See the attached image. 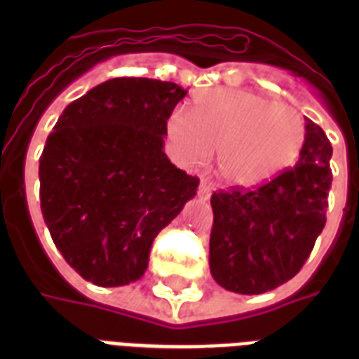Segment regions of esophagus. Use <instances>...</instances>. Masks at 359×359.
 Masks as SVG:
<instances>
[{
  "label": "esophagus",
  "mask_w": 359,
  "mask_h": 359,
  "mask_svg": "<svg viewBox=\"0 0 359 359\" xmlns=\"http://www.w3.org/2000/svg\"><path fill=\"white\" fill-rule=\"evenodd\" d=\"M199 197L201 199H208L210 197V194H212V184L208 182V180H201V184H199Z\"/></svg>",
  "instance_id": "obj_1"
}]
</instances>
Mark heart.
I'll return each mask as SVG.
<instances>
[{"label":"heart","mask_w":359,"mask_h":359,"mask_svg":"<svg viewBox=\"0 0 359 359\" xmlns=\"http://www.w3.org/2000/svg\"><path fill=\"white\" fill-rule=\"evenodd\" d=\"M177 154L188 163L216 165L229 184H264L298 160L306 124L294 109L238 89H208L196 95L190 117L180 111L168 121Z\"/></svg>","instance_id":"b5f03b06"}]
</instances>
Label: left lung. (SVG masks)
I'll return each mask as SVG.
<instances>
[{
	"label": "left lung",
	"instance_id": "8db88e82",
	"mask_svg": "<svg viewBox=\"0 0 359 359\" xmlns=\"http://www.w3.org/2000/svg\"><path fill=\"white\" fill-rule=\"evenodd\" d=\"M332 143L306 119L294 168L253 190L231 188L210 197V273L238 294H262L287 283L306 264L326 225Z\"/></svg>",
	"mask_w": 359,
	"mask_h": 359
}]
</instances>
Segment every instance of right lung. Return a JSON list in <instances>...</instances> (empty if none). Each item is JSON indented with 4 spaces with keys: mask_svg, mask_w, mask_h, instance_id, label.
<instances>
[{
    "mask_svg": "<svg viewBox=\"0 0 359 359\" xmlns=\"http://www.w3.org/2000/svg\"><path fill=\"white\" fill-rule=\"evenodd\" d=\"M182 87L114 78L70 102L41 154V210L53 244L98 287L134 283L156 235L197 194L163 135Z\"/></svg>",
    "mask_w": 359,
    "mask_h": 359,
    "instance_id": "add662e5",
    "label": "right lung"
}]
</instances>
